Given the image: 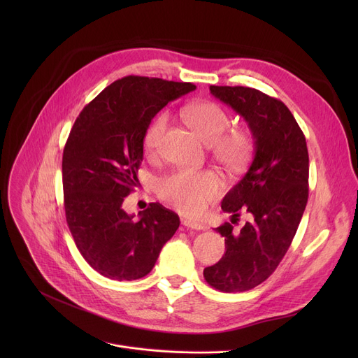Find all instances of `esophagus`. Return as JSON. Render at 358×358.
I'll use <instances>...</instances> for the list:
<instances>
[{
	"label": "esophagus",
	"mask_w": 358,
	"mask_h": 358,
	"mask_svg": "<svg viewBox=\"0 0 358 358\" xmlns=\"http://www.w3.org/2000/svg\"><path fill=\"white\" fill-rule=\"evenodd\" d=\"M182 224L185 228H190V229H204V224L200 223V222H196V220H192V219H182Z\"/></svg>",
	"instance_id": "34e87169"
}]
</instances>
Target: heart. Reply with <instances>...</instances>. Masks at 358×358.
I'll use <instances>...</instances> for the list:
<instances>
[{
	"instance_id": "heart-1",
	"label": "heart",
	"mask_w": 358,
	"mask_h": 358,
	"mask_svg": "<svg viewBox=\"0 0 358 358\" xmlns=\"http://www.w3.org/2000/svg\"><path fill=\"white\" fill-rule=\"evenodd\" d=\"M182 116L196 135L212 148L213 158L231 173L245 169L255 150V138L248 129H231L228 111L213 101H201L187 106ZM169 123L166 111H159L149 122L143 131V146L148 152L159 149ZM223 190L220 177L210 169L192 171L178 169L159 182V196L178 212L197 216L209 201L216 199Z\"/></svg>"
}]
</instances>
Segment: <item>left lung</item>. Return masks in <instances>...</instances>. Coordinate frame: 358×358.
Segmentation results:
<instances>
[{"mask_svg": "<svg viewBox=\"0 0 358 358\" xmlns=\"http://www.w3.org/2000/svg\"><path fill=\"white\" fill-rule=\"evenodd\" d=\"M210 92L247 120L255 138L248 173L222 200L232 213L216 231L224 236V254L203 271L219 292H247L266 281L286 255L302 220L309 196V155L302 129L287 106L250 87L210 85ZM241 211L252 220L239 231Z\"/></svg>", "mask_w": 358, "mask_h": 358, "instance_id": "8db88e82", "label": "left lung"}]
</instances>
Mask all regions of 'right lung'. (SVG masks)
Returning <instances> with one entry per match:
<instances>
[{
	"mask_svg": "<svg viewBox=\"0 0 358 358\" xmlns=\"http://www.w3.org/2000/svg\"><path fill=\"white\" fill-rule=\"evenodd\" d=\"M192 83L129 75L106 87L75 120L62 157L68 228L88 264L111 280H138L154 268L180 217L150 203L135 220L122 203L139 187L143 131Z\"/></svg>",
	"mask_w": 358,
	"mask_h": 358,
	"instance_id": "1",
	"label": "right lung"
}]
</instances>
